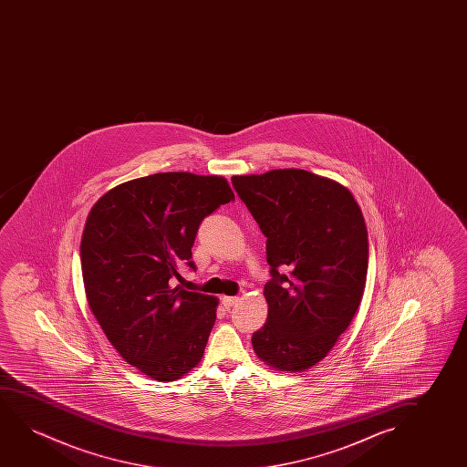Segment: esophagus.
Instances as JSON below:
<instances>
[{
	"mask_svg": "<svg viewBox=\"0 0 467 467\" xmlns=\"http://www.w3.org/2000/svg\"><path fill=\"white\" fill-rule=\"evenodd\" d=\"M237 300H239L237 296H223V298H222V303H223L224 307H231L236 305Z\"/></svg>",
	"mask_w": 467,
	"mask_h": 467,
	"instance_id": "1",
	"label": "esophagus"
}]
</instances>
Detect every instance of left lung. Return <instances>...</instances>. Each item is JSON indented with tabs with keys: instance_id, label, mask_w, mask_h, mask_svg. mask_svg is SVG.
<instances>
[{
	"instance_id": "left-lung-1",
	"label": "left lung",
	"mask_w": 467,
	"mask_h": 467,
	"mask_svg": "<svg viewBox=\"0 0 467 467\" xmlns=\"http://www.w3.org/2000/svg\"><path fill=\"white\" fill-rule=\"evenodd\" d=\"M233 186L266 236L271 281L256 356L303 371L330 352L364 295L368 234L351 192L303 169L234 175Z\"/></svg>"
}]
</instances>
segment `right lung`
<instances>
[{"label": "right lung", "instance_id": "right-lung-1", "mask_svg": "<svg viewBox=\"0 0 467 467\" xmlns=\"http://www.w3.org/2000/svg\"><path fill=\"white\" fill-rule=\"evenodd\" d=\"M234 201L217 175L162 172L105 192L90 209L81 268L90 311L122 358L158 381H175L201 362L218 300L175 285L196 271L199 224Z\"/></svg>", "mask_w": 467, "mask_h": 467}]
</instances>
